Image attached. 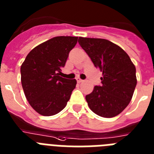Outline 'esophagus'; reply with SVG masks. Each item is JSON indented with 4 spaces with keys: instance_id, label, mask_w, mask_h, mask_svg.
Returning <instances> with one entry per match:
<instances>
[{
    "instance_id": "obj_1",
    "label": "esophagus",
    "mask_w": 154,
    "mask_h": 154,
    "mask_svg": "<svg viewBox=\"0 0 154 154\" xmlns=\"http://www.w3.org/2000/svg\"><path fill=\"white\" fill-rule=\"evenodd\" d=\"M77 82H78L79 83H80V82H83V80L81 79H80V78H77Z\"/></svg>"
}]
</instances>
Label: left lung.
<instances>
[{
	"mask_svg": "<svg viewBox=\"0 0 154 154\" xmlns=\"http://www.w3.org/2000/svg\"><path fill=\"white\" fill-rule=\"evenodd\" d=\"M79 43L96 68L102 72L101 86L86 95L88 106L95 114L112 118L130 103L137 84L136 69L128 53L119 45L102 38H79Z\"/></svg>",
	"mask_w": 154,
	"mask_h": 154,
	"instance_id": "8db88e82",
	"label": "left lung"
}]
</instances>
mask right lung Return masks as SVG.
Listing matches in <instances>:
<instances>
[{"instance_id":"right-lung-1","label":"right lung","mask_w":154,"mask_h":154,"mask_svg":"<svg viewBox=\"0 0 154 154\" xmlns=\"http://www.w3.org/2000/svg\"><path fill=\"white\" fill-rule=\"evenodd\" d=\"M78 37L58 36L37 45L21 65V82L30 106L42 116L63 110L75 88V79L60 76Z\"/></svg>"}]
</instances>
